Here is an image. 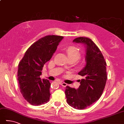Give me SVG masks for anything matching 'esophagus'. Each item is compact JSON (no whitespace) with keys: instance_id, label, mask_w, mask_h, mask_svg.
<instances>
[{"instance_id":"esophagus-1","label":"esophagus","mask_w":124,"mask_h":124,"mask_svg":"<svg viewBox=\"0 0 124 124\" xmlns=\"http://www.w3.org/2000/svg\"><path fill=\"white\" fill-rule=\"evenodd\" d=\"M59 84L60 85H61L62 86H63V87H66V86L67 85V84L66 83H64V82H62V81L59 82Z\"/></svg>"}]
</instances>
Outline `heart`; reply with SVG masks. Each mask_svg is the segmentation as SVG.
<instances>
[{"label": "heart", "instance_id": "heart-1", "mask_svg": "<svg viewBox=\"0 0 124 124\" xmlns=\"http://www.w3.org/2000/svg\"><path fill=\"white\" fill-rule=\"evenodd\" d=\"M67 52L69 58H72L75 60H78L80 57V51L78 47L74 46H70L67 48Z\"/></svg>", "mask_w": 124, "mask_h": 124}]
</instances>
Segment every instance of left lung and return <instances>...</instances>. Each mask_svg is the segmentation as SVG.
Segmentation results:
<instances>
[{
	"mask_svg": "<svg viewBox=\"0 0 124 124\" xmlns=\"http://www.w3.org/2000/svg\"><path fill=\"white\" fill-rule=\"evenodd\" d=\"M73 42L85 46L86 65L78 73L84 78L79 80L80 85L77 90L67 86L65 93L70 106L83 109L101 97L107 80L106 62L99 48L90 38L78 37Z\"/></svg>",
	"mask_w": 124,
	"mask_h": 124,
	"instance_id": "left-lung-1",
	"label": "left lung"
}]
</instances>
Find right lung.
Returning a JSON list of instances; mask_svg holds the SVG:
<instances>
[{"mask_svg": "<svg viewBox=\"0 0 124 124\" xmlns=\"http://www.w3.org/2000/svg\"><path fill=\"white\" fill-rule=\"evenodd\" d=\"M63 38L52 35L39 39L27 49L19 64L17 76L20 92L33 105L44 104L50 99V81L41 80L40 76L44 64L51 59Z\"/></svg>", "mask_w": 124, "mask_h": 124, "instance_id": "right-lung-1", "label": "right lung"}]
</instances>
